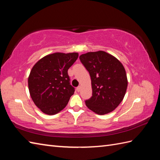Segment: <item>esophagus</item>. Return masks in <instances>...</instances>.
<instances>
[{
    "mask_svg": "<svg viewBox=\"0 0 160 160\" xmlns=\"http://www.w3.org/2000/svg\"><path fill=\"white\" fill-rule=\"evenodd\" d=\"M76 89H77L78 92H80V90H81V86H78V87L76 88Z\"/></svg>",
    "mask_w": 160,
    "mask_h": 160,
    "instance_id": "34e87169",
    "label": "esophagus"
}]
</instances>
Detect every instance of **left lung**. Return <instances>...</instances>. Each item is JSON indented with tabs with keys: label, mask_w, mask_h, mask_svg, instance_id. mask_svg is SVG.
<instances>
[{
	"label": "left lung",
	"mask_w": 160,
	"mask_h": 160,
	"mask_svg": "<svg viewBox=\"0 0 160 160\" xmlns=\"http://www.w3.org/2000/svg\"><path fill=\"white\" fill-rule=\"evenodd\" d=\"M80 60L89 71L92 96L86 106L98 115L107 114L120 104L128 80L124 66L116 58L103 51L82 54Z\"/></svg>",
	"instance_id": "8db88e82"
}]
</instances>
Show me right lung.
I'll list each match as a JSON object with an SVG mask.
<instances>
[{"label": "right lung", "instance_id": "add662e5", "mask_svg": "<svg viewBox=\"0 0 160 160\" xmlns=\"http://www.w3.org/2000/svg\"><path fill=\"white\" fill-rule=\"evenodd\" d=\"M78 53H54L39 60L30 71L28 87L36 106L47 115H55L67 106L74 87L68 69L76 62Z\"/></svg>", "mask_w": 160, "mask_h": 160}]
</instances>
